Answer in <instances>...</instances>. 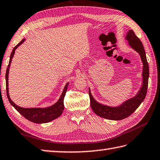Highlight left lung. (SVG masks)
Masks as SVG:
<instances>
[{"instance_id": "obj_1", "label": "left lung", "mask_w": 160, "mask_h": 160, "mask_svg": "<svg viewBox=\"0 0 160 160\" xmlns=\"http://www.w3.org/2000/svg\"><path fill=\"white\" fill-rule=\"evenodd\" d=\"M126 39L128 40L130 47L139 53L141 61L143 62V85L135 97L125 102L122 104L118 107H111L98 103L92 98L89 89L90 106L92 111L99 116L108 120H120L130 116L140 106L141 102L145 99L147 93L148 85L149 67L143 44L132 30H129L126 36Z\"/></svg>"}]
</instances>
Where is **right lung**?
Here are the masks:
<instances>
[{
    "mask_svg": "<svg viewBox=\"0 0 160 160\" xmlns=\"http://www.w3.org/2000/svg\"><path fill=\"white\" fill-rule=\"evenodd\" d=\"M25 41V39L20 42L17 45L14 47V48L12 50V52L11 53L10 61H9V65L8 66L7 70H6V74H5V79H6V93H7V96L8 98V100L10 102V103L12 105V106L15 108L18 112L20 114L26 118L27 120H30L32 122L35 123H45L52 121V120L57 118L60 116L61 115L62 113V111L64 109V98L65 96L66 91L68 89V83L66 84L64 90L62 95L60 98L59 100L56 102L55 104H53V106H51L47 108H22L20 107H18L17 104H15L14 102L11 100L9 95L8 92V74H9V68L12 62V59L14 54L17 48L22 44L23 42Z\"/></svg>",
    "mask_w": 160,
    "mask_h": 160,
    "instance_id": "right-lung-1",
    "label": "right lung"
}]
</instances>
